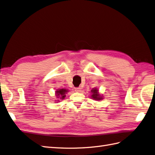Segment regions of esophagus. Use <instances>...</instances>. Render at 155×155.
I'll use <instances>...</instances> for the list:
<instances>
[{
	"mask_svg": "<svg viewBox=\"0 0 155 155\" xmlns=\"http://www.w3.org/2000/svg\"><path fill=\"white\" fill-rule=\"evenodd\" d=\"M75 91L77 92H80L81 91V87H75L74 88Z\"/></svg>",
	"mask_w": 155,
	"mask_h": 155,
	"instance_id": "esophagus-1",
	"label": "esophagus"
}]
</instances>
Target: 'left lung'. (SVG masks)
Segmentation results:
<instances>
[{
    "mask_svg": "<svg viewBox=\"0 0 155 155\" xmlns=\"http://www.w3.org/2000/svg\"><path fill=\"white\" fill-rule=\"evenodd\" d=\"M91 92L93 93V95H91V97L95 100H101L102 99V97H100V95L98 93V90L96 89H93L91 90Z\"/></svg>",
    "mask_w": 155,
    "mask_h": 155,
    "instance_id": "obj_1",
    "label": "left lung"
}]
</instances>
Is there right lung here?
Listing matches in <instances>:
<instances>
[{
	"instance_id": "obj_1",
	"label": "right lung",
	"mask_w": 155,
	"mask_h": 155,
	"mask_svg": "<svg viewBox=\"0 0 155 155\" xmlns=\"http://www.w3.org/2000/svg\"><path fill=\"white\" fill-rule=\"evenodd\" d=\"M68 92L67 90L65 89H60L58 90V91H56V96H60V99H64V97H65V93Z\"/></svg>"
}]
</instances>
